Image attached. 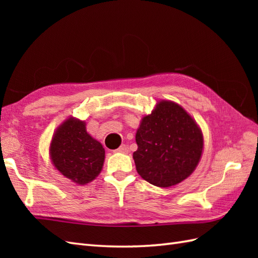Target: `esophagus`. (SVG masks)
Instances as JSON below:
<instances>
[{
	"label": "esophagus",
	"mask_w": 258,
	"mask_h": 258,
	"mask_svg": "<svg viewBox=\"0 0 258 258\" xmlns=\"http://www.w3.org/2000/svg\"><path fill=\"white\" fill-rule=\"evenodd\" d=\"M127 152H128V150H127V146H126V145H120L117 150L114 151V153H123V154H126Z\"/></svg>",
	"instance_id": "obj_1"
}]
</instances>
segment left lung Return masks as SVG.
<instances>
[{
	"mask_svg": "<svg viewBox=\"0 0 258 258\" xmlns=\"http://www.w3.org/2000/svg\"><path fill=\"white\" fill-rule=\"evenodd\" d=\"M135 141L136 171L162 188L191 175L204 150L200 125L179 104L168 100L157 101L152 112L142 117Z\"/></svg>",
	"mask_w": 258,
	"mask_h": 258,
	"instance_id": "1",
	"label": "left lung"
}]
</instances>
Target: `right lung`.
<instances>
[{
    "label": "right lung",
    "instance_id": "1",
    "mask_svg": "<svg viewBox=\"0 0 258 258\" xmlns=\"http://www.w3.org/2000/svg\"><path fill=\"white\" fill-rule=\"evenodd\" d=\"M48 154L56 171L76 185L93 182L105 160L103 145L86 131V122L70 116L54 131Z\"/></svg>",
    "mask_w": 258,
    "mask_h": 258
}]
</instances>
